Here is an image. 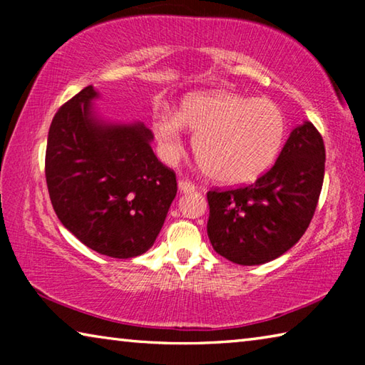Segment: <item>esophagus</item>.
Wrapping results in <instances>:
<instances>
[{"label":"esophagus","mask_w":365,"mask_h":365,"mask_svg":"<svg viewBox=\"0 0 365 365\" xmlns=\"http://www.w3.org/2000/svg\"><path fill=\"white\" fill-rule=\"evenodd\" d=\"M178 190L182 193H191V191H195V185L188 180H178Z\"/></svg>","instance_id":"1"}]
</instances>
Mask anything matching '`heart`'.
<instances>
[{
  "mask_svg": "<svg viewBox=\"0 0 365 365\" xmlns=\"http://www.w3.org/2000/svg\"><path fill=\"white\" fill-rule=\"evenodd\" d=\"M151 128L168 164L183 151V128L193 132L197 163L212 180L230 187L255 182L267 172L288 130L275 103L222 90L185 96L177 114L154 115Z\"/></svg>",
  "mask_w": 365,
  "mask_h": 365,
  "instance_id": "heart-1",
  "label": "heart"
}]
</instances>
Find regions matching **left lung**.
<instances>
[{"mask_svg":"<svg viewBox=\"0 0 365 365\" xmlns=\"http://www.w3.org/2000/svg\"><path fill=\"white\" fill-rule=\"evenodd\" d=\"M324 172V140L304 120L289 133L274 168L255 183L207 191V237L215 252L240 265L285 255L311 224Z\"/></svg>","mask_w":365,"mask_h":365,"instance_id":"obj_1","label":"left lung"}]
</instances>
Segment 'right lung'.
I'll return each instance as SVG.
<instances>
[{
	"label": "right lung",
	"instance_id": "1",
	"mask_svg": "<svg viewBox=\"0 0 365 365\" xmlns=\"http://www.w3.org/2000/svg\"><path fill=\"white\" fill-rule=\"evenodd\" d=\"M88 85L61 106L48 133L45 174L58 219L100 255L128 259L156 242L177 195L174 170L153 153L141 122L96 114Z\"/></svg>",
	"mask_w": 365,
	"mask_h": 365
}]
</instances>
